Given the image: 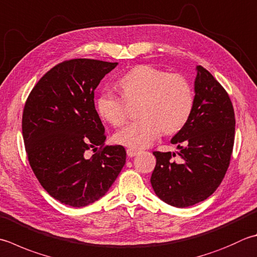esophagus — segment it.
I'll return each instance as SVG.
<instances>
[{"label": "esophagus", "mask_w": 257, "mask_h": 257, "mask_svg": "<svg viewBox=\"0 0 257 257\" xmlns=\"http://www.w3.org/2000/svg\"><path fill=\"white\" fill-rule=\"evenodd\" d=\"M138 153H139V150H137V149H134V148H128L127 149L128 157H135V156H137Z\"/></svg>", "instance_id": "1"}]
</instances>
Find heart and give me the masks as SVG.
Wrapping results in <instances>:
<instances>
[{
	"mask_svg": "<svg viewBox=\"0 0 257 257\" xmlns=\"http://www.w3.org/2000/svg\"><path fill=\"white\" fill-rule=\"evenodd\" d=\"M121 97L103 91L98 99L100 114L113 125H121L128 115V103L138 101V119L127 123L114 135L117 144L128 148L148 147L164 129L177 132L187 122L194 107V92L189 81L179 73H167L149 64L133 68L120 78Z\"/></svg>",
	"mask_w": 257,
	"mask_h": 257,
	"instance_id": "heart-1",
	"label": "heart"
}]
</instances>
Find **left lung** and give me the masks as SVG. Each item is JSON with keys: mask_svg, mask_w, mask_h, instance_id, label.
I'll list each match as a JSON object with an SVG mask.
<instances>
[{"mask_svg": "<svg viewBox=\"0 0 257 257\" xmlns=\"http://www.w3.org/2000/svg\"><path fill=\"white\" fill-rule=\"evenodd\" d=\"M196 70L192 114L172 139L179 152L153 153L155 193L179 208L203 202L217 189L234 146L235 113L228 93L202 65ZM176 155L177 162L172 158Z\"/></svg>", "mask_w": 257, "mask_h": 257, "instance_id": "8db88e82", "label": "left lung"}]
</instances>
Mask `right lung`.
<instances>
[{
    "label": "right lung",
    "mask_w": 257,
    "mask_h": 257,
    "mask_svg": "<svg viewBox=\"0 0 257 257\" xmlns=\"http://www.w3.org/2000/svg\"><path fill=\"white\" fill-rule=\"evenodd\" d=\"M117 64L92 59L59 63L39 80L24 105L30 166L49 195L71 207L101 198L125 164L122 146H104L93 100L95 88ZM89 150L96 152L91 158Z\"/></svg>",
    "instance_id": "obj_1"
}]
</instances>
